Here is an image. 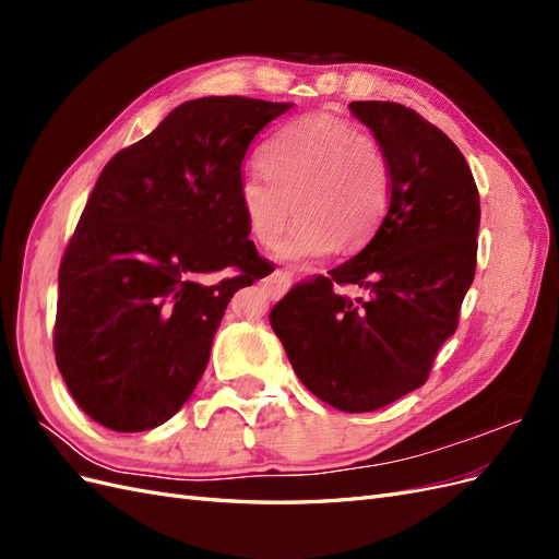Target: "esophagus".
<instances>
[{"mask_svg":"<svg viewBox=\"0 0 559 559\" xmlns=\"http://www.w3.org/2000/svg\"><path fill=\"white\" fill-rule=\"evenodd\" d=\"M289 284H292V273H286V270H275V273L265 280V289L273 298H280L286 289H289Z\"/></svg>","mask_w":559,"mask_h":559,"instance_id":"34e87169","label":"esophagus"}]
</instances>
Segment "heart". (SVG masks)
<instances>
[{
  "label": "heart",
  "instance_id": "b5f03b06",
  "mask_svg": "<svg viewBox=\"0 0 559 559\" xmlns=\"http://www.w3.org/2000/svg\"><path fill=\"white\" fill-rule=\"evenodd\" d=\"M261 170L238 186L245 226L282 259L317 257L335 242L352 249L378 230L392 200V170L380 142L359 126L333 116H306L277 130L261 148ZM295 205L292 206L290 202Z\"/></svg>",
  "mask_w": 559,
  "mask_h": 559
}]
</instances>
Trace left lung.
<instances>
[{
	"instance_id": "left-lung-1",
	"label": "left lung",
	"mask_w": 559,
	"mask_h": 559,
	"mask_svg": "<svg viewBox=\"0 0 559 559\" xmlns=\"http://www.w3.org/2000/svg\"><path fill=\"white\" fill-rule=\"evenodd\" d=\"M392 170L370 242L270 312L296 376L343 413H373L427 382L476 275L480 198L462 151L396 103H352ZM357 285L349 299L337 285Z\"/></svg>"
}]
</instances>
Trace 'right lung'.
<instances>
[{
    "label": "right lung",
    "instance_id": "add662e5",
    "mask_svg": "<svg viewBox=\"0 0 559 559\" xmlns=\"http://www.w3.org/2000/svg\"><path fill=\"white\" fill-rule=\"evenodd\" d=\"M289 103L189 99L105 165L62 253L56 364L79 408L146 431L189 401L233 294L265 267L238 202L251 140ZM230 272L216 285L201 277Z\"/></svg>",
    "mask_w": 559,
    "mask_h": 559
}]
</instances>
